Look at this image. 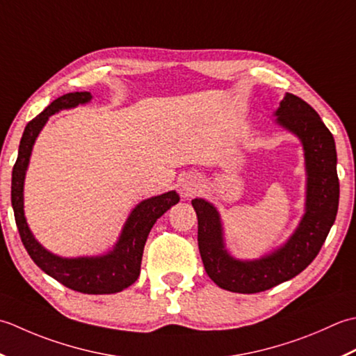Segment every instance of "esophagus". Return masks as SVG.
I'll return each mask as SVG.
<instances>
[{"label": "esophagus", "mask_w": 356, "mask_h": 356, "mask_svg": "<svg viewBox=\"0 0 356 356\" xmlns=\"http://www.w3.org/2000/svg\"><path fill=\"white\" fill-rule=\"evenodd\" d=\"M184 191H186V193H193L195 191H197V186H195L193 183H186Z\"/></svg>", "instance_id": "1"}]
</instances>
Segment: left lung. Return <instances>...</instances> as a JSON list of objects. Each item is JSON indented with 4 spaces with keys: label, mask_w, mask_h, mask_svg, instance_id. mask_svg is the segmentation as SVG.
<instances>
[{
    "label": "left lung",
    "mask_w": 356,
    "mask_h": 356,
    "mask_svg": "<svg viewBox=\"0 0 356 356\" xmlns=\"http://www.w3.org/2000/svg\"><path fill=\"white\" fill-rule=\"evenodd\" d=\"M278 122L302 141L307 165L306 215L284 248L257 261H236L222 245L218 212L204 200H193L198 216V248L204 269L216 286L236 293H258L292 280L315 259L335 222L339 201L337 149L320 115L292 93L277 111Z\"/></svg>",
    "instance_id": "left-lung-1"
}]
</instances>
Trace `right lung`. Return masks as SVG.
Here are the masks:
<instances>
[{
	"label": "right lung",
	"mask_w": 356,
	"mask_h": 356,
	"mask_svg": "<svg viewBox=\"0 0 356 356\" xmlns=\"http://www.w3.org/2000/svg\"><path fill=\"white\" fill-rule=\"evenodd\" d=\"M89 92L66 93L47 106L38 117L27 122L24 134L21 136L18 158L12 170V207L15 213V222L21 241L33 263L55 278L63 286L89 295L117 293L122 289L132 286L140 277L141 258L149 232L155 221L164 212L177 204L179 197L175 192H168L155 198H149L138 204L130 213L120 241L111 253L98 258H60L42 249L27 227L23 210V184L24 175L31 158L32 146L40 130L46 124L50 115L61 108H70L90 101Z\"/></svg>",
	"instance_id": "obj_1"
}]
</instances>
